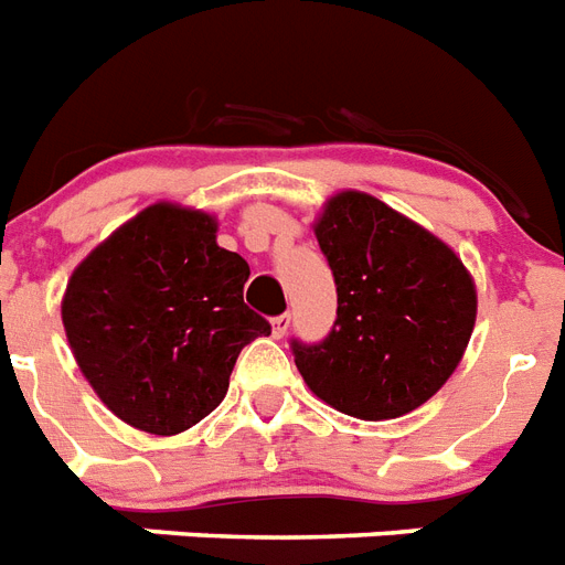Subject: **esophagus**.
I'll list each match as a JSON object with an SVG mask.
<instances>
[{
	"label": "esophagus",
	"instance_id": "esophagus-1",
	"mask_svg": "<svg viewBox=\"0 0 565 565\" xmlns=\"http://www.w3.org/2000/svg\"><path fill=\"white\" fill-rule=\"evenodd\" d=\"M288 327H291V315H288V311H282L277 318H270V332H274V338L286 335Z\"/></svg>",
	"mask_w": 565,
	"mask_h": 565
}]
</instances>
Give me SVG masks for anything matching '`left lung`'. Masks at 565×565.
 Instances as JSON below:
<instances>
[{
	"label": "left lung",
	"mask_w": 565,
	"mask_h": 565,
	"mask_svg": "<svg viewBox=\"0 0 565 565\" xmlns=\"http://www.w3.org/2000/svg\"><path fill=\"white\" fill-rule=\"evenodd\" d=\"M315 236L335 277L338 311L318 344L291 338L300 376L332 408L394 419L458 367L476 327V286L431 233L364 192L327 204Z\"/></svg>",
	"instance_id": "obj_1"
}]
</instances>
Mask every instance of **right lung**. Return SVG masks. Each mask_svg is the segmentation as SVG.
Returning <instances> with one entry per match:
<instances>
[{
	"label": "right lung",
	"instance_id": "right-lung-1",
	"mask_svg": "<svg viewBox=\"0 0 565 565\" xmlns=\"http://www.w3.org/2000/svg\"><path fill=\"white\" fill-rule=\"evenodd\" d=\"M247 262L215 245L204 212L154 204L72 274L63 327L102 403L148 435L218 408L238 353L270 323L247 309Z\"/></svg>",
	"mask_w": 565,
	"mask_h": 565
}]
</instances>
